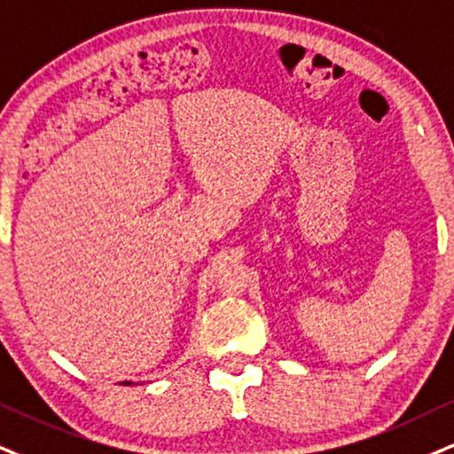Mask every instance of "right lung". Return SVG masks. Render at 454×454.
<instances>
[{
  "label": "right lung",
  "mask_w": 454,
  "mask_h": 454,
  "mask_svg": "<svg viewBox=\"0 0 454 454\" xmlns=\"http://www.w3.org/2000/svg\"><path fill=\"white\" fill-rule=\"evenodd\" d=\"M124 385H130V381H124Z\"/></svg>",
  "instance_id": "1"
}]
</instances>
